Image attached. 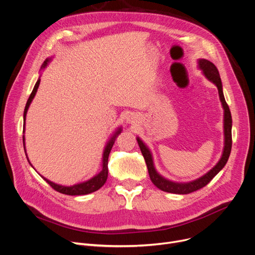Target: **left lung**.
Wrapping results in <instances>:
<instances>
[{"label": "left lung", "instance_id": "left-lung-1", "mask_svg": "<svg viewBox=\"0 0 255 255\" xmlns=\"http://www.w3.org/2000/svg\"><path fill=\"white\" fill-rule=\"evenodd\" d=\"M199 67L203 71V74L205 75V77L211 81L212 83L215 84V86L218 89V94L220 101H222L223 108L225 110V117H224V128H225V147H224V152L223 156L218 161V163L211 169L209 172H207L205 175H203L202 177L191 181V182H185V183H179V182H173L168 180L164 177H162L155 169L154 163H152V157L149 149L147 146L137 137V142L140 147L141 154L145 160V164L148 170L149 178L151 182L154 183L158 189L161 191L167 192V193H172V194H179V195H186L193 193L195 191H198L202 188H204L205 185H207L211 179L220 171L222 169L225 167L227 164L230 154H231V149H232V115L230 108L228 104L226 103V99L224 96L223 92V85H222V80H220L219 73L216 69V66L209 60L207 59H200L199 60Z\"/></svg>", "mask_w": 255, "mask_h": 255}]
</instances>
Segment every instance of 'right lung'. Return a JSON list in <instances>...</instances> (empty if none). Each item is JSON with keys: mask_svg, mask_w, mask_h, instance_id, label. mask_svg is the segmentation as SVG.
I'll return each mask as SVG.
<instances>
[{"mask_svg": "<svg viewBox=\"0 0 255 255\" xmlns=\"http://www.w3.org/2000/svg\"><path fill=\"white\" fill-rule=\"evenodd\" d=\"M49 59H47L44 64H43V67H46L47 63H48ZM40 79L37 81L35 87H33L32 89V92L30 93L28 99H27V103H26V106H25V109H24V113H23V120L25 122V116H26V113H27V110H28V107L31 103V100L33 99V97H35L36 93H37V90L39 88V85H40ZM122 129L119 128L117 130V132L115 133L114 136L109 140V142L107 143L106 145V148L104 150V156H103V169H101V171L95 175L94 177H92L91 179L85 181V182H82V183H78V184H75V185H72V186H63V185H60V184H56L52 181L48 180L47 178L43 177L47 182L48 184L52 188L53 190H55L56 192H59L61 194H64V195H70V196H80V195H87V194H90V193H93L97 190H99L101 186H103L107 179H108V174H109V168H108V164H109V155L111 152V149L115 143V139L117 137V135H119L121 133ZM24 132V131H23ZM22 139H23V145H24V135L22 136Z\"/></svg>", "mask_w": 255, "mask_h": 255, "instance_id": "add662e5", "label": "right lung"}]
</instances>
